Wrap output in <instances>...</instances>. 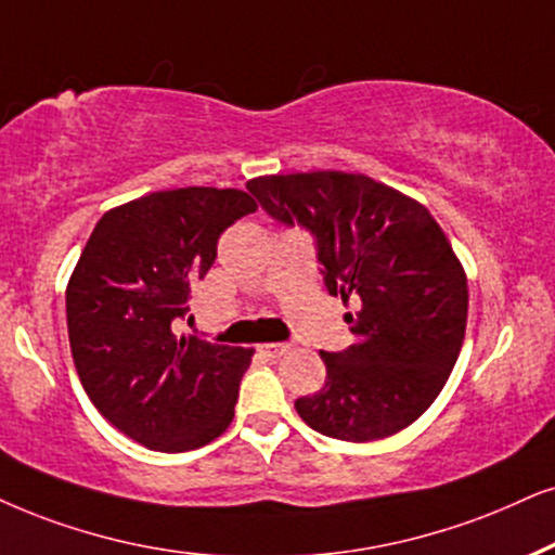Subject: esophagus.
<instances>
[{"instance_id": "34e87169", "label": "esophagus", "mask_w": 555, "mask_h": 555, "mask_svg": "<svg viewBox=\"0 0 555 555\" xmlns=\"http://www.w3.org/2000/svg\"><path fill=\"white\" fill-rule=\"evenodd\" d=\"M286 350H289L286 343H266V346H261V353L266 359H279V356H284Z\"/></svg>"}]
</instances>
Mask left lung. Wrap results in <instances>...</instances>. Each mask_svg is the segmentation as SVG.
I'll return each mask as SVG.
<instances>
[{"mask_svg":"<svg viewBox=\"0 0 555 555\" xmlns=\"http://www.w3.org/2000/svg\"><path fill=\"white\" fill-rule=\"evenodd\" d=\"M273 220L314 235L330 294L353 346L320 350L325 387L299 397V417L327 438L369 443L412 425L451 376L466 335L468 286L427 207L363 173L312 171L250 179Z\"/></svg>","mask_w":555,"mask_h":555,"instance_id":"8db88e82","label":"left lung"}]
</instances>
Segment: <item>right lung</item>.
Returning a JSON list of instances; mask_svg holds the SVG:
<instances>
[{
	"label": "right lung",
	"mask_w": 555,
	"mask_h": 555,
	"mask_svg": "<svg viewBox=\"0 0 555 555\" xmlns=\"http://www.w3.org/2000/svg\"><path fill=\"white\" fill-rule=\"evenodd\" d=\"M258 205L241 189L153 192L102 215L66 286L68 343L91 404L160 453L207 446L235 417L254 350L177 338L217 241Z\"/></svg>",
	"instance_id": "add662e5"
}]
</instances>
